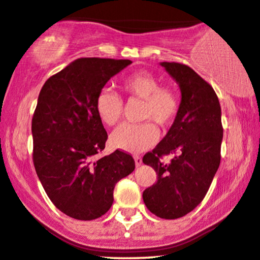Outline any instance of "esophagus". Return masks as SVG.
Instances as JSON below:
<instances>
[{
    "label": "esophagus",
    "instance_id": "34e87169",
    "mask_svg": "<svg viewBox=\"0 0 260 260\" xmlns=\"http://www.w3.org/2000/svg\"><path fill=\"white\" fill-rule=\"evenodd\" d=\"M134 162H136V166L139 167L141 163H143V158L140 156H134Z\"/></svg>",
    "mask_w": 260,
    "mask_h": 260
}]
</instances>
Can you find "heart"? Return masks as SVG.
<instances>
[{
    "label": "heart",
    "mask_w": 260,
    "mask_h": 260,
    "mask_svg": "<svg viewBox=\"0 0 260 260\" xmlns=\"http://www.w3.org/2000/svg\"><path fill=\"white\" fill-rule=\"evenodd\" d=\"M122 90L129 98L143 101L140 124H122L111 134L110 143L115 149L126 152H143L156 144L158 131L151 123L160 127H169L175 121L181 107V101L175 88L160 85V80L150 72H136L122 80ZM96 110L102 122L115 126L123 113V103L117 94L103 90L96 98Z\"/></svg>",
    "instance_id": "1"
}]
</instances>
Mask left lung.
<instances>
[{
  "instance_id": "1",
  "label": "left lung",
  "mask_w": 260,
  "mask_h": 260,
  "mask_svg": "<svg viewBox=\"0 0 260 260\" xmlns=\"http://www.w3.org/2000/svg\"><path fill=\"white\" fill-rule=\"evenodd\" d=\"M181 90V107L167 136L143 162L157 173V182L143 192L146 208L160 218L175 219L202 203L221 162L223 127L215 90L192 68L162 62ZM174 154L169 164L164 155Z\"/></svg>"
}]
</instances>
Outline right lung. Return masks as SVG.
Here are the masks:
<instances>
[{"mask_svg": "<svg viewBox=\"0 0 260 260\" xmlns=\"http://www.w3.org/2000/svg\"><path fill=\"white\" fill-rule=\"evenodd\" d=\"M131 60L83 57L51 75L39 92L32 117L34 164L56 208L80 221L111 208L115 185L136 168L129 153L116 150L98 157L108 134L96 98Z\"/></svg>", "mask_w": 260, "mask_h": 260, "instance_id": "1", "label": "right lung"}]
</instances>
